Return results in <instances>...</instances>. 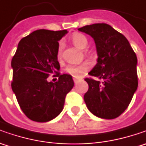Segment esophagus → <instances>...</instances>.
<instances>
[{"instance_id": "34e87169", "label": "esophagus", "mask_w": 146, "mask_h": 146, "mask_svg": "<svg viewBox=\"0 0 146 146\" xmlns=\"http://www.w3.org/2000/svg\"><path fill=\"white\" fill-rule=\"evenodd\" d=\"M73 80H74V82H75V84H76L78 83V82L80 81V79H77V78H74Z\"/></svg>"}]
</instances>
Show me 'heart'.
Instances as JSON below:
<instances>
[{"mask_svg": "<svg viewBox=\"0 0 146 146\" xmlns=\"http://www.w3.org/2000/svg\"><path fill=\"white\" fill-rule=\"evenodd\" d=\"M71 40L76 47L79 48H84L88 44V39L85 36L80 33H76L71 37ZM62 53V44H59L58 55L60 56ZM88 64L83 63V64H71L66 67V72L70 74V76L74 77H81L88 69Z\"/></svg>", "mask_w": 146, "mask_h": 146, "instance_id": "obj_1", "label": "heart"}]
</instances>
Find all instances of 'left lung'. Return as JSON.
Masks as SVG:
<instances>
[{"mask_svg":"<svg viewBox=\"0 0 146 146\" xmlns=\"http://www.w3.org/2000/svg\"><path fill=\"white\" fill-rule=\"evenodd\" d=\"M91 36L96 44L97 64L86 78L84 102L97 117L113 119L127 108L138 86L137 58L127 38L106 23L78 29Z\"/></svg>","mask_w":146,"mask_h":146,"instance_id":"8db88e82","label":"left lung"}]
</instances>
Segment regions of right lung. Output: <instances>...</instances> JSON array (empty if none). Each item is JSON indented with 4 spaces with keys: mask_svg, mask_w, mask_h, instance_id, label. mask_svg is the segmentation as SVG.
<instances>
[{
    "mask_svg": "<svg viewBox=\"0 0 146 146\" xmlns=\"http://www.w3.org/2000/svg\"><path fill=\"white\" fill-rule=\"evenodd\" d=\"M68 31L40 29L23 38L11 61L12 90L27 118L44 123L62 111L66 95L74 86L72 76L62 74L55 83L48 82L51 73H58V41Z\"/></svg>",
    "mask_w": 146,
    "mask_h": 146,
    "instance_id": "add662e5",
    "label": "right lung"
}]
</instances>
